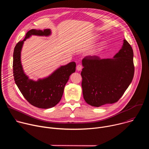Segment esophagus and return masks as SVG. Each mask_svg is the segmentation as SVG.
Masks as SVG:
<instances>
[{
	"label": "esophagus",
	"instance_id": "obj_1",
	"mask_svg": "<svg viewBox=\"0 0 149 149\" xmlns=\"http://www.w3.org/2000/svg\"><path fill=\"white\" fill-rule=\"evenodd\" d=\"M82 67L81 65H78L77 66V70L78 71H80L82 70Z\"/></svg>",
	"mask_w": 149,
	"mask_h": 149
}]
</instances>
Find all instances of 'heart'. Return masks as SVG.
Listing matches in <instances>:
<instances>
[{"label":"heart","instance_id":"b5f03b06","mask_svg":"<svg viewBox=\"0 0 149 149\" xmlns=\"http://www.w3.org/2000/svg\"><path fill=\"white\" fill-rule=\"evenodd\" d=\"M94 39H96L97 38L95 37ZM105 44L104 42H101V43H100L94 49H93L90 52V54H91V55H96L100 51H101V49H102L105 47Z\"/></svg>","mask_w":149,"mask_h":149}]
</instances>
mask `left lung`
<instances>
[{
	"label": "left lung",
	"mask_w": 149,
	"mask_h": 149,
	"mask_svg": "<svg viewBox=\"0 0 149 149\" xmlns=\"http://www.w3.org/2000/svg\"><path fill=\"white\" fill-rule=\"evenodd\" d=\"M82 88L86 102L93 107L116 102L132 82L133 51L126 40L113 58L88 56L82 60Z\"/></svg>",
	"instance_id": "1"
}]
</instances>
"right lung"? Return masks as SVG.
Listing matches in <instances>:
<instances>
[{
  "instance_id": "add662e5",
  "label": "right lung",
  "mask_w": 149,
  "mask_h": 149,
  "mask_svg": "<svg viewBox=\"0 0 149 149\" xmlns=\"http://www.w3.org/2000/svg\"><path fill=\"white\" fill-rule=\"evenodd\" d=\"M51 33L49 29L29 31L24 39L16 44L13 55V77L19 90L31 104L44 109L52 108L60 101L70 76L75 71L76 63L71 62L62 65L49 76L35 81L30 79L24 72L21 62V51L24 41L32 35L49 36Z\"/></svg>"
}]
</instances>
